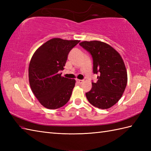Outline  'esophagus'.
<instances>
[{
    "instance_id": "34e87169",
    "label": "esophagus",
    "mask_w": 151,
    "mask_h": 151,
    "mask_svg": "<svg viewBox=\"0 0 151 151\" xmlns=\"http://www.w3.org/2000/svg\"><path fill=\"white\" fill-rule=\"evenodd\" d=\"M76 82H77L79 84H81L83 82H84V81H82V80H76Z\"/></svg>"
}]
</instances>
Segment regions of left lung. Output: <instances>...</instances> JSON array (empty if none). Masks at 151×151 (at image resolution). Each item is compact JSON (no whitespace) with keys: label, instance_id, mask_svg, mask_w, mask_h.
I'll use <instances>...</instances> for the list:
<instances>
[{"label":"left lung","instance_id":"left-lung-1","mask_svg":"<svg viewBox=\"0 0 151 151\" xmlns=\"http://www.w3.org/2000/svg\"><path fill=\"white\" fill-rule=\"evenodd\" d=\"M93 58V71L98 81L92 82L91 89L86 93L94 106L108 109L121 98L127 84V72L121 55L108 44L99 41L80 43Z\"/></svg>","mask_w":151,"mask_h":151}]
</instances>
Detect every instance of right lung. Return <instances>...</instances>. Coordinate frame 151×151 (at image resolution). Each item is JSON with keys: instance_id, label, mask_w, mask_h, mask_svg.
Wrapping results in <instances>:
<instances>
[{"instance_id": "add662e5", "label": "right lung", "mask_w": 151, "mask_h": 151, "mask_svg": "<svg viewBox=\"0 0 151 151\" xmlns=\"http://www.w3.org/2000/svg\"><path fill=\"white\" fill-rule=\"evenodd\" d=\"M79 40L53 38L43 44L32 57L28 78L33 93L44 107L57 109L70 98L75 85V79L61 76L69 52Z\"/></svg>"}]
</instances>
